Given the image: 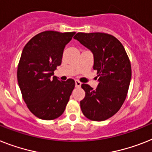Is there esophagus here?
<instances>
[{
	"label": "esophagus",
	"instance_id": "1",
	"mask_svg": "<svg viewBox=\"0 0 152 152\" xmlns=\"http://www.w3.org/2000/svg\"><path fill=\"white\" fill-rule=\"evenodd\" d=\"M81 83L79 81H77V80H75V86L77 88H79V87H81Z\"/></svg>",
	"mask_w": 152,
	"mask_h": 152
}]
</instances>
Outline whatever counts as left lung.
Masks as SVG:
<instances>
[{
    "label": "left lung",
    "instance_id": "obj_1",
    "mask_svg": "<svg viewBox=\"0 0 152 152\" xmlns=\"http://www.w3.org/2000/svg\"><path fill=\"white\" fill-rule=\"evenodd\" d=\"M93 54V69L97 71L96 89L82 84L85 96L80 102L88 119L103 121L118 112L125 101L131 79V67L122 43L102 32H78L74 37Z\"/></svg>",
    "mask_w": 152,
    "mask_h": 152
}]
</instances>
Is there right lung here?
Segmentation results:
<instances>
[{"mask_svg": "<svg viewBox=\"0 0 152 152\" xmlns=\"http://www.w3.org/2000/svg\"><path fill=\"white\" fill-rule=\"evenodd\" d=\"M75 32L46 31L32 37L25 46L17 77L22 97L38 118L54 120L64 112L75 81H60L54 71L61 64L63 52Z\"/></svg>", "mask_w": 152, "mask_h": 152, "instance_id": "add662e5", "label": "right lung"}]
</instances>
